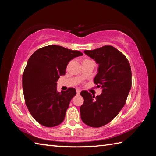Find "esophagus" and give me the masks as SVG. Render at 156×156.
I'll list each match as a JSON object with an SVG mask.
<instances>
[{
  "instance_id": "34e87169",
  "label": "esophagus",
  "mask_w": 156,
  "mask_h": 156,
  "mask_svg": "<svg viewBox=\"0 0 156 156\" xmlns=\"http://www.w3.org/2000/svg\"><path fill=\"white\" fill-rule=\"evenodd\" d=\"M81 90H80V89H76V93H77V94H80Z\"/></svg>"
}]
</instances>
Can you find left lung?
<instances>
[{
	"instance_id": "left-lung-1",
	"label": "left lung",
	"mask_w": 156,
	"mask_h": 156,
	"mask_svg": "<svg viewBox=\"0 0 156 156\" xmlns=\"http://www.w3.org/2000/svg\"><path fill=\"white\" fill-rule=\"evenodd\" d=\"M84 52L98 64L94 82L102 93L95 97L86 90L80 92L84 98L81 119L91 127H100L110 122L124 107L131 88V66L127 58L111 45Z\"/></svg>"
}]
</instances>
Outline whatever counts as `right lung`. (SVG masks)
<instances>
[{"label": "right lung", "mask_w": 156, "mask_h": 156, "mask_svg": "<svg viewBox=\"0 0 156 156\" xmlns=\"http://www.w3.org/2000/svg\"><path fill=\"white\" fill-rule=\"evenodd\" d=\"M80 51L59 45H48L37 49L28 59L23 74V90L25 104L35 120L52 127L64 120L66 112L76 89L57 91V81L66 74L68 62Z\"/></svg>", "instance_id": "obj_1"}]
</instances>
